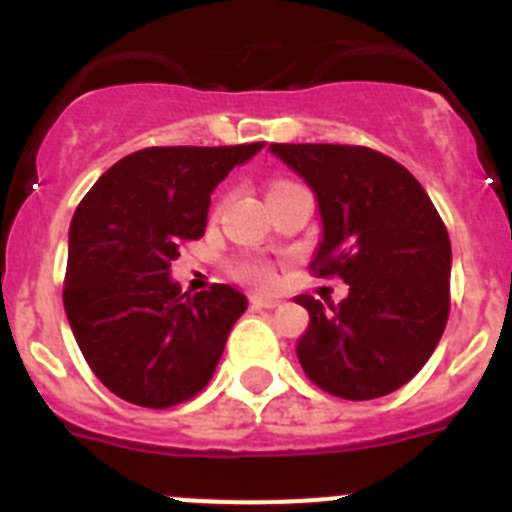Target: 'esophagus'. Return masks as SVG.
I'll use <instances>...</instances> for the list:
<instances>
[{
  "mask_svg": "<svg viewBox=\"0 0 512 512\" xmlns=\"http://www.w3.org/2000/svg\"><path fill=\"white\" fill-rule=\"evenodd\" d=\"M282 302L277 297H266V295H251V307H259V310H271V307H279Z\"/></svg>",
  "mask_w": 512,
  "mask_h": 512,
  "instance_id": "obj_1",
  "label": "esophagus"
}]
</instances>
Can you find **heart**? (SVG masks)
<instances>
[{"instance_id": "heart-1", "label": "heart", "mask_w": 512, "mask_h": 512, "mask_svg": "<svg viewBox=\"0 0 512 512\" xmlns=\"http://www.w3.org/2000/svg\"><path fill=\"white\" fill-rule=\"evenodd\" d=\"M243 277L251 279V282H256V284H264V287H269V284L274 282V271H271L266 264H246L243 266Z\"/></svg>"}]
</instances>
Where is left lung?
I'll return each mask as SVG.
<instances>
[{
    "mask_svg": "<svg viewBox=\"0 0 512 512\" xmlns=\"http://www.w3.org/2000/svg\"><path fill=\"white\" fill-rule=\"evenodd\" d=\"M312 189L320 243L310 269L338 274V305L297 295L310 315L297 359L343 400H374L408 384L431 359L449 320L451 241L418 179L364 146L271 143Z\"/></svg>",
    "mask_w": 512,
    "mask_h": 512,
    "instance_id": "obj_1",
    "label": "left lung"
}]
</instances>
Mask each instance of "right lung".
<instances>
[{
  "label": "right lung",
  "instance_id": "add662e5",
  "mask_svg": "<svg viewBox=\"0 0 512 512\" xmlns=\"http://www.w3.org/2000/svg\"><path fill=\"white\" fill-rule=\"evenodd\" d=\"M264 143L143 148L76 207L63 307L99 382L140 408H171L210 382L248 300L230 284L189 297L171 261L205 235L210 194Z\"/></svg>",
  "mask_w": 512,
  "mask_h": 512
}]
</instances>
